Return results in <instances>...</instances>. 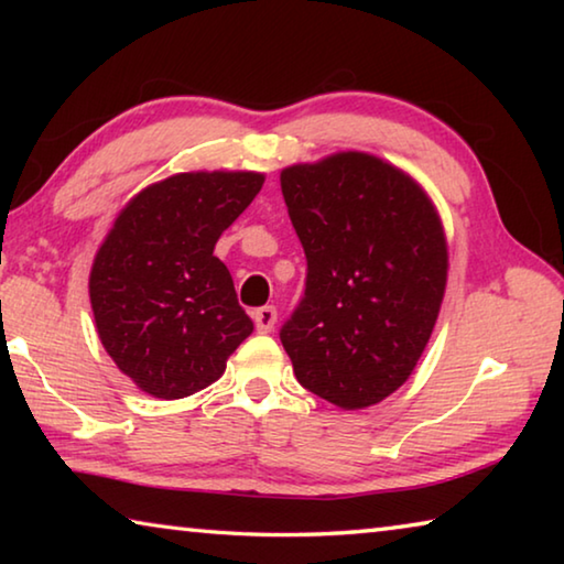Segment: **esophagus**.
Instances as JSON below:
<instances>
[{"label":"esophagus","mask_w":564,"mask_h":564,"mask_svg":"<svg viewBox=\"0 0 564 564\" xmlns=\"http://www.w3.org/2000/svg\"><path fill=\"white\" fill-rule=\"evenodd\" d=\"M275 318H279V313H275L273 305H263V308L253 311L256 330H259V333H271L273 326H275Z\"/></svg>","instance_id":"obj_1"}]
</instances>
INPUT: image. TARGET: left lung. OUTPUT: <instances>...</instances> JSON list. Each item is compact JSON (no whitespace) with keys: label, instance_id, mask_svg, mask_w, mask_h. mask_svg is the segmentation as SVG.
I'll list each match as a JSON object with an SVG mask.
<instances>
[{"label":"left lung","instance_id":"1","mask_svg":"<svg viewBox=\"0 0 564 564\" xmlns=\"http://www.w3.org/2000/svg\"><path fill=\"white\" fill-rule=\"evenodd\" d=\"M308 261L281 343L299 383L343 410L386 400L431 340L447 281L441 216L383 159L343 151L281 171Z\"/></svg>","mask_w":564,"mask_h":564}]
</instances>
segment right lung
I'll use <instances>...</instances> for the list:
<instances>
[{
	"instance_id": "1",
	"label": "right lung",
	"mask_w": 564,
	"mask_h": 564,
	"mask_svg": "<svg viewBox=\"0 0 564 564\" xmlns=\"http://www.w3.org/2000/svg\"><path fill=\"white\" fill-rule=\"evenodd\" d=\"M263 186L256 171H191L147 186L113 221L89 275L111 360L144 393L176 400L224 376L253 333L214 246Z\"/></svg>"
}]
</instances>
